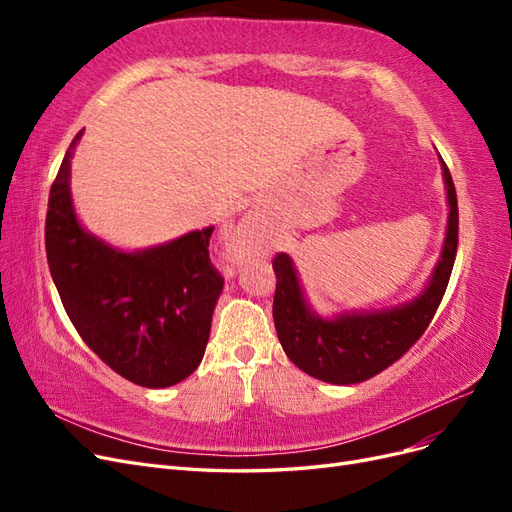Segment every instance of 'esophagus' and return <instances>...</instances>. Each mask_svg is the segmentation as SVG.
Segmentation results:
<instances>
[{"instance_id":"34e87169","label":"esophagus","mask_w":512,"mask_h":512,"mask_svg":"<svg viewBox=\"0 0 512 512\" xmlns=\"http://www.w3.org/2000/svg\"><path fill=\"white\" fill-rule=\"evenodd\" d=\"M260 247V230L252 218H243L239 224L230 228L226 241V258L230 262H243L256 254Z\"/></svg>"}]
</instances>
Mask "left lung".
<instances>
[{
    "mask_svg": "<svg viewBox=\"0 0 512 512\" xmlns=\"http://www.w3.org/2000/svg\"><path fill=\"white\" fill-rule=\"evenodd\" d=\"M440 164L448 203L444 243L436 267L416 297L382 309L322 316L309 305L294 260L284 252L275 256V331L288 359L307 376L329 384L365 382L401 359L429 327L451 280L459 237L455 183L442 158Z\"/></svg>",
    "mask_w": 512,
    "mask_h": 512,
    "instance_id": "obj_1",
    "label": "left lung"
}]
</instances>
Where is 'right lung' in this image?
<instances>
[{"mask_svg":"<svg viewBox=\"0 0 512 512\" xmlns=\"http://www.w3.org/2000/svg\"><path fill=\"white\" fill-rule=\"evenodd\" d=\"M74 136L46 211V260L68 318L83 342L126 380L166 389L205 356L224 280L209 260L213 226L145 250H121L76 215L70 166Z\"/></svg>","mask_w":512,"mask_h":512,"instance_id":"obj_1","label":"right lung"}]
</instances>
